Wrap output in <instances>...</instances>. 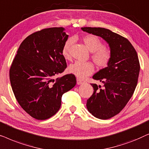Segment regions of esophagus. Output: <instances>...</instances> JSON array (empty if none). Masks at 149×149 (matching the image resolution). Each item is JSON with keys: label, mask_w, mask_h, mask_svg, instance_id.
Listing matches in <instances>:
<instances>
[{"label": "esophagus", "mask_w": 149, "mask_h": 149, "mask_svg": "<svg viewBox=\"0 0 149 149\" xmlns=\"http://www.w3.org/2000/svg\"><path fill=\"white\" fill-rule=\"evenodd\" d=\"M85 81L82 80V79H77V85H82L83 83H85Z\"/></svg>", "instance_id": "34e87169"}]
</instances>
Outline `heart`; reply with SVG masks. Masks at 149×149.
Masks as SVG:
<instances>
[{"label": "heart", "mask_w": 149, "mask_h": 149, "mask_svg": "<svg viewBox=\"0 0 149 149\" xmlns=\"http://www.w3.org/2000/svg\"><path fill=\"white\" fill-rule=\"evenodd\" d=\"M83 41L89 52L92 53L91 58L95 64L99 67H106L111 58L110 50L104 47L103 44L96 36L87 35L83 38ZM73 42L72 38H70L65 42L62 48V56L64 58H70V48ZM94 70V66L91 62H75L68 67V72L79 79H84Z\"/></svg>", "instance_id": "heart-1"}]
</instances>
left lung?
<instances>
[{
    "label": "left lung",
    "instance_id": "1",
    "mask_svg": "<svg viewBox=\"0 0 149 149\" xmlns=\"http://www.w3.org/2000/svg\"><path fill=\"white\" fill-rule=\"evenodd\" d=\"M83 31L103 38L111 54L107 67L92 78L103 87L91 84L93 94L87 101V109L100 119H108L117 115L131 98L138 83L140 64L135 49L127 38L104 28H81Z\"/></svg>",
    "mask_w": 149,
    "mask_h": 149
}]
</instances>
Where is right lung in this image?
<instances>
[{
    "instance_id": "obj_1",
    "label": "right lung",
    "mask_w": 149,
    "mask_h": 149,
    "mask_svg": "<svg viewBox=\"0 0 149 149\" xmlns=\"http://www.w3.org/2000/svg\"><path fill=\"white\" fill-rule=\"evenodd\" d=\"M62 27L30 34L18 49L9 71L11 87L22 109L34 119H47L61 107L62 96L75 86L74 75L54 76L66 68L62 48L68 39Z\"/></svg>"
}]
</instances>
